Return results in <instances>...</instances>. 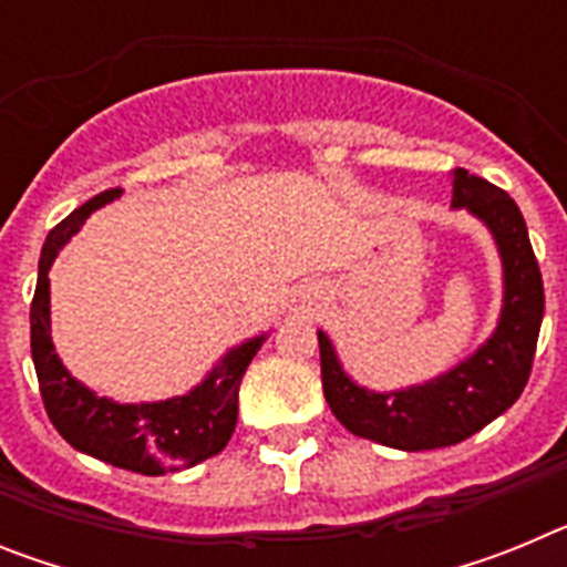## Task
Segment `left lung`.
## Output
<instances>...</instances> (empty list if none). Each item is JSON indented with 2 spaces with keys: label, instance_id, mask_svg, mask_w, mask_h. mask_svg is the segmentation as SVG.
<instances>
[{
  "label": "left lung",
  "instance_id": "1",
  "mask_svg": "<svg viewBox=\"0 0 567 567\" xmlns=\"http://www.w3.org/2000/svg\"><path fill=\"white\" fill-rule=\"evenodd\" d=\"M452 184V207L477 215L503 258V312L494 334L452 372L429 383L369 392L343 372L332 340L318 332L320 378L334 417L358 437L400 452L463 443L508 412L528 383L543 327V275L514 198L463 167L454 169Z\"/></svg>",
  "mask_w": 567,
  "mask_h": 567
}]
</instances>
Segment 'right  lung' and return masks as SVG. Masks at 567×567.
I'll list each match as a JSON object with an SVG mask.
<instances>
[{
    "mask_svg": "<svg viewBox=\"0 0 567 567\" xmlns=\"http://www.w3.org/2000/svg\"><path fill=\"white\" fill-rule=\"evenodd\" d=\"M122 195V187L104 189L50 229L39 260L37 295L30 303V354L37 365L44 412L56 432L76 452L135 474H169L213 457L229 443L238 423V385L267 334L235 346L218 360L202 385L182 398L158 403H115L79 383L59 360L50 340V264L76 235L93 209Z\"/></svg>",
    "mask_w": 567,
    "mask_h": 567,
    "instance_id": "obj_1",
    "label": "right lung"
}]
</instances>
